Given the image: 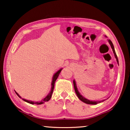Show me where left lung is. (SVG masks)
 <instances>
[{"label":"left lung","mask_w":130,"mask_h":130,"mask_svg":"<svg viewBox=\"0 0 130 130\" xmlns=\"http://www.w3.org/2000/svg\"><path fill=\"white\" fill-rule=\"evenodd\" d=\"M106 37V36H105ZM108 42H109V43L110 44V45H111V48L112 49V51H113V54H114V56L115 58H116L117 60V63H118V64L119 65V63H118V57H117V56L116 54V53H115V49H114V47H113V45L112 44V42L110 40H108ZM73 85H74V90H75V92L76 93V95H77V97L79 98V99L80 100L82 101V102H85V104H90V105H96L98 104H99V103L102 102H104V101H105L104 99V100H102V101H90V100H89V99L85 98L84 96H83L82 95H81L80 93V92H79V90L77 89V85H76V81L75 80H73Z\"/></svg>","instance_id":"1"}]
</instances>
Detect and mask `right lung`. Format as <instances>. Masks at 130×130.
Segmentation results:
<instances>
[{"mask_svg":"<svg viewBox=\"0 0 130 130\" xmlns=\"http://www.w3.org/2000/svg\"><path fill=\"white\" fill-rule=\"evenodd\" d=\"M62 69H60V70H58L57 72L56 73H55L54 75L53 76V79H52V82H51V90L50 91L49 93L48 94V95L46 96L44 98V99H42L41 101H40V102H34V101H28V100H26V99H25L24 98H22L21 96H19V95L18 93H17V92H15V93H17V95L20 98L22 99V100H24V101H25V102L29 103L30 104H37V105H41V104H44L45 102H48L50 99H51V96H52V94H53V90H54V84H55V82H56L58 76H59L60 74V73L61 72V71L62 70Z\"/></svg>","mask_w":130,"mask_h":130,"instance_id":"obj_1","label":"right lung"}]
</instances>
